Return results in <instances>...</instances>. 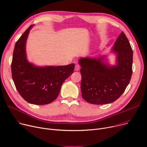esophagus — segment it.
<instances>
[{"label":"esophagus","instance_id":"esophagus-1","mask_svg":"<svg viewBox=\"0 0 147 147\" xmlns=\"http://www.w3.org/2000/svg\"><path fill=\"white\" fill-rule=\"evenodd\" d=\"M80 69V66L79 64H76L75 65V68H74V70L76 71H78Z\"/></svg>","mask_w":147,"mask_h":147}]
</instances>
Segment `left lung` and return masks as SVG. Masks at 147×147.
<instances>
[{
  "instance_id": "obj_1",
  "label": "left lung",
  "mask_w": 147,
  "mask_h": 147,
  "mask_svg": "<svg viewBox=\"0 0 147 147\" xmlns=\"http://www.w3.org/2000/svg\"><path fill=\"white\" fill-rule=\"evenodd\" d=\"M112 51L117 55V65L110 66L98 59L81 58V91L87 102L105 104L117 100L128 85L132 73L133 51L123 32L119 34Z\"/></svg>"
}]
</instances>
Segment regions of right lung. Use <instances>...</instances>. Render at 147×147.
<instances>
[{"label":"right lung","mask_w":147,"mask_h":147,"mask_svg":"<svg viewBox=\"0 0 147 147\" xmlns=\"http://www.w3.org/2000/svg\"><path fill=\"white\" fill-rule=\"evenodd\" d=\"M30 26L16 42L11 64V76L15 87L22 98L36 105L51 103L57 97L62 84L74 69V64L40 67L26 59V43Z\"/></svg>","instance_id":"add662e5"}]
</instances>
